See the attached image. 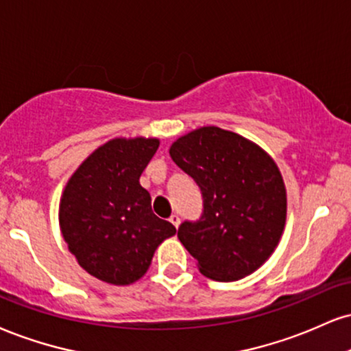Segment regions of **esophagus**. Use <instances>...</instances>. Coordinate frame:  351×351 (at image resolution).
I'll return each mask as SVG.
<instances>
[{"label": "esophagus", "mask_w": 351, "mask_h": 351, "mask_svg": "<svg viewBox=\"0 0 351 351\" xmlns=\"http://www.w3.org/2000/svg\"><path fill=\"white\" fill-rule=\"evenodd\" d=\"M170 222L176 227V229H178V226H180V216H178V214H171Z\"/></svg>", "instance_id": "1"}]
</instances>
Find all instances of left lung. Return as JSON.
Returning <instances> with one entry per match:
<instances>
[{"label":"left lung","instance_id":"obj_1","mask_svg":"<svg viewBox=\"0 0 351 351\" xmlns=\"http://www.w3.org/2000/svg\"><path fill=\"white\" fill-rule=\"evenodd\" d=\"M170 155L202 194L201 217L178 229L199 271L210 280L237 281L258 269L286 222V189L276 163L242 135L214 125L180 137Z\"/></svg>","mask_w":351,"mask_h":351}]
</instances>
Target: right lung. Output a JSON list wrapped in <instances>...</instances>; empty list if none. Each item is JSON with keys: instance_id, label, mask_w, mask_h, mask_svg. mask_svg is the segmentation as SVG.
<instances>
[{"instance_id": "add662e5", "label": "right lung", "mask_w": 351, "mask_h": 351, "mask_svg": "<svg viewBox=\"0 0 351 351\" xmlns=\"http://www.w3.org/2000/svg\"><path fill=\"white\" fill-rule=\"evenodd\" d=\"M158 138H112L95 150L66 183L60 229L69 250L91 276L130 285L149 269L165 239L176 234L152 210L138 183L158 149Z\"/></svg>"}]
</instances>
